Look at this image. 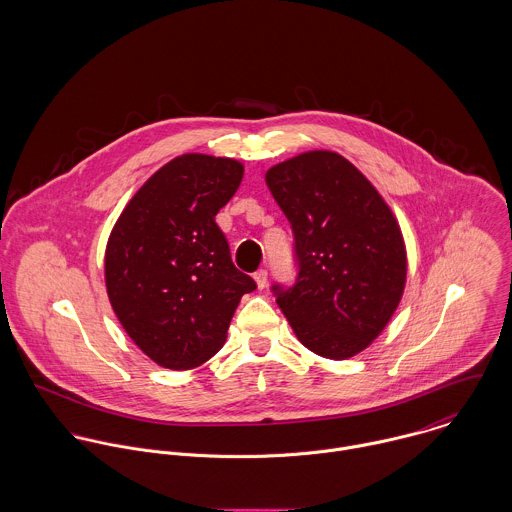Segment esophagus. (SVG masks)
<instances>
[{
	"instance_id": "34e87169",
	"label": "esophagus",
	"mask_w": 512,
	"mask_h": 512,
	"mask_svg": "<svg viewBox=\"0 0 512 512\" xmlns=\"http://www.w3.org/2000/svg\"><path fill=\"white\" fill-rule=\"evenodd\" d=\"M254 282H256V286H258V290H264V288H266V282H268V272H266V270H258V272L254 274Z\"/></svg>"
}]
</instances>
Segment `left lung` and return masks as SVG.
Returning a JSON list of instances; mask_svg holds the SVG:
<instances>
[{
    "label": "left lung",
    "instance_id": "8db88e82",
    "mask_svg": "<svg viewBox=\"0 0 512 512\" xmlns=\"http://www.w3.org/2000/svg\"><path fill=\"white\" fill-rule=\"evenodd\" d=\"M266 183L295 236V286L274 288L295 337L331 361L363 353L406 288V244L392 209L349 159L329 149L276 163Z\"/></svg>",
    "mask_w": 512,
    "mask_h": 512
}]
</instances>
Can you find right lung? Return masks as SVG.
I'll use <instances>...</instances> for the list:
<instances>
[{"label": "right lung", "instance_id": "right-lung-1", "mask_svg": "<svg viewBox=\"0 0 512 512\" xmlns=\"http://www.w3.org/2000/svg\"><path fill=\"white\" fill-rule=\"evenodd\" d=\"M242 177L238 159L183 153L147 179L108 236L112 309L163 368L189 370L215 357L242 295L256 290L234 268L215 220Z\"/></svg>", "mask_w": 512, "mask_h": 512}]
</instances>
